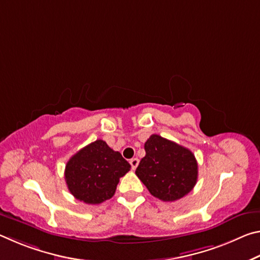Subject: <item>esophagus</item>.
Segmentation results:
<instances>
[{"label":"esophagus","mask_w":260,"mask_h":260,"mask_svg":"<svg viewBox=\"0 0 260 260\" xmlns=\"http://www.w3.org/2000/svg\"><path fill=\"white\" fill-rule=\"evenodd\" d=\"M129 164L132 166V169L135 170L139 165V159H138V158H132V159L129 160Z\"/></svg>","instance_id":"esophagus-1"}]
</instances>
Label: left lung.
<instances>
[{
    "label": "left lung",
    "mask_w": 260,
    "mask_h": 260,
    "mask_svg": "<svg viewBox=\"0 0 260 260\" xmlns=\"http://www.w3.org/2000/svg\"><path fill=\"white\" fill-rule=\"evenodd\" d=\"M135 173L152 196L164 202L182 199L197 182L199 165L189 149L152 134Z\"/></svg>",
    "instance_id": "left-lung-1"
}]
</instances>
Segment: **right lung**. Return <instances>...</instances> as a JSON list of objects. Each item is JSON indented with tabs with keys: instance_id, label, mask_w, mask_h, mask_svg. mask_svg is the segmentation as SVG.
Segmentation results:
<instances>
[{
	"instance_id": "obj_1",
	"label": "right lung",
	"mask_w": 260,
	"mask_h": 260,
	"mask_svg": "<svg viewBox=\"0 0 260 260\" xmlns=\"http://www.w3.org/2000/svg\"><path fill=\"white\" fill-rule=\"evenodd\" d=\"M129 162L103 140H96L73 155L65 166L70 192L86 204H100L114 195Z\"/></svg>"
}]
</instances>
